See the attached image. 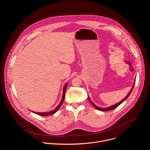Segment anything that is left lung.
Wrapping results in <instances>:
<instances>
[{"instance_id": "8db88e82", "label": "left lung", "mask_w": 150, "mask_h": 150, "mask_svg": "<svg viewBox=\"0 0 150 150\" xmlns=\"http://www.w3.org/2000/svg\"><path fill=\"white\" fill-rule=\"evenodd\" d=\"M136 81V80H135ZM134 84H135V81H134V84H133V87H132V88L131 89V90H130V91L129 92L128 95L127 96V97H125V98L124 99H123L122 101H121L120 102H119V103H117V104H115V105H113V106H110V107H106V108H100V107H97L95 105H94L92 102V101L89 99V102H91V103L93 105V106L95 107V108H96V109H98V110H100V111H110V110H113V109H114L115 108H116V107H118L119 105H120L125 100H126L128 98L129 96L130 95V93L132 92V90H133V87H134Z\"/></svg>"}]
</instances>
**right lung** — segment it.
Segmentation results:
<instances>
[{
  "instance_id": "obj_1",
  "label": "right lung",
  "mask_w": 150,
  "mask_h": 150,
  "mask_svg": "<svg viewBox=\"0 0 150 150\" xmlns=\"http://www.w3.org/2000/svg\"><path fill=\"white\" fill-rule=\"evenodd\" d=\"M66 88H67V84H65L64 87V90H63V95H62V100L59 103V105L58 106V107H57L54 110H52V111H51L50 112H34V113L38 114V115H42V116H46V115H51V114H52L54 113H55L61 107V106H62V103H63V102L64 100V96H65V91H66Z\"/></svg>"
}]
</instances>
